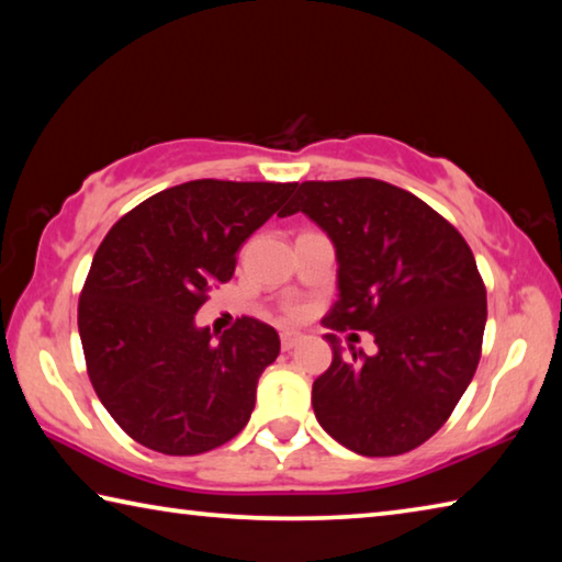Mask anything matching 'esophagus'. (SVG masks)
<instances>
[{
	"instance_id": "esophagus-1",
	"label": "esophagus",
	"mask_w": 562,
	"mask_h": 562,
	"mask_svg": "<svg viewBox=\"0 0 562 562\" xmlns=\"http://www.w3.org/2000/svg\"><path fill=\"white\" fill-rule=\"evenodd\" d=\"M302 339H304V337L300 335V331H290V329H288V331H282V335H280V345H282L284 351H290V349L297 347Z\"/></svg>"
}]
</instances>
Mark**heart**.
<instances>
[{"instance_id":"1","label":"heart","mask_w":562,"mask_h":562,"mask_svg":"<svg viewBox=\"0 0 562 562\" xmlns=\"http://www.w3.org/2000/svg\"><path fill=\"white\" fill-rule=\"evenodd\" d=\"M292 315H297V310H294V312H292Z\"/></svg>"}]
</instances>
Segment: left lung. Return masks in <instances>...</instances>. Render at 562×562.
Listing matches in <instances>:
<instances>
[{
  "label": "left lung",
  "mask_w": 562,
  "mask_h": 562,
  "mask_svg": "<svg viewBox=\"0 0 562 562\" xmlns=\"http://www.w3.org/2000/svg\"><path fill=\"white\" fill-rule=\"evenodd\" d=\"M304 213L335 245L339 297L322 325L367 329L372 357L325 335L331 364L312 408L361 456H398L441 429L481 359L486 288L471 247L443 217L374 178L307 180L284 215Z\"/></svg>",
  "instance_id": "left-lung-1"
}]
</instances>
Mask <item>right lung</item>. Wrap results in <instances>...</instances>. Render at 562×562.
Here are the masks:
<instances>
[{"label": "right lung", "mask_w": 562, "mask_h": 562, "mask_svg": "<svg viewBox=\"0 0 562 562\" xmlns=\"http://www.w3.org/2000/svg\"><path fill=\"white\" fill-rule=\"evenodd\" d=\"M294 188L190 180L150 195L103 237L81 290L79 335L97 396L133 441L195 456L250 422L258 379L280 355L278 331L243 317L217 337L195 327V312Z\"/></svg>", "instance_id": "1"}]
</instances>
